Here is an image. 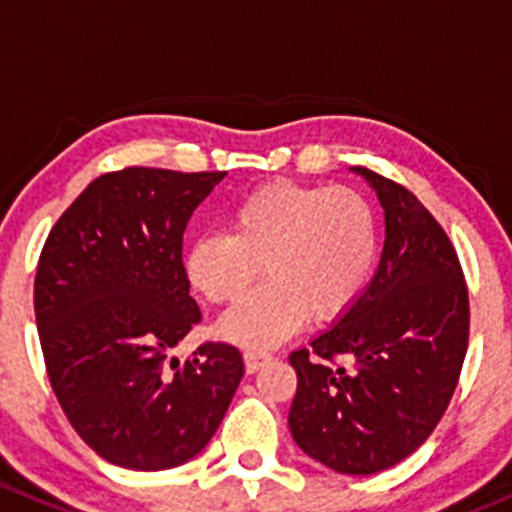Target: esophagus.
<instances>
[{"mask_svg": "<svg viewBox=\"0 0 512 512\" xmlns=\"http://www.w3.org/2000/svg\"><path fill=\"white\" fill-rule=\"evenodd\" d=\"M272 358V353H267V351H255V348H250V351H245V366H247V371H250V374H255L257 369H260V366H265L267 361H270Z\"/></svg>", "mask_w": 512, "mask_h": 512, "instance_id": "34e87169", "label": "esophagus"}]
</instances>
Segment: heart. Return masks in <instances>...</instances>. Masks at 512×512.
Wrapping results in <instances>:
<instances>
[{
  "label": "heart",
  "instance_id": "obj_1",
  "mask_svg": "<svg viewBox=\"0 0 512 512\" xmlns=\"http://www.w3.org/2000/svg\"><path fill=\"white\" fill-rule=\"evenodd\" d=\"M229 232L186 250L191 288L214 305L240 303L265 267L267 283L227 313L219 333L272 346L313 321H333L364 293L379 257V217L348 186L270 181L229 207Z\"/></svg>",
  "mask_w": 512,
  "mask_h": 512
}]
</instances>
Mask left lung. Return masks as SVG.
<instances>
[{"instance_id": "8db88e82", "label": "left lung", "mask_w": 512, "mask_h": 512, "mask_svg": "<svg viewBox=\"0 0 512 512\" xmlns=\"http://www.w3.org/2000/svg\"><path fill=\"white\" fill-rule=\"evenodd\" d=\"M353 171L384 207V252L341 321L290 353L298 391L288 424L295 444L321 465L374 475L422 447L450 407L470 300L455 247L429 209L396 181L364 166Z\"/></svg>"}]
</instances>
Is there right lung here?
<instances>
[{
  "mask_svg": "<svg viewBox=\"0 0 512 512\" xmlns=\"http://www.w3.org/2000/svg\"><path fill=\"white\" fill-rule=\"evenodd\" d=\"M224 176L103 174L42 247L35 318L52 391L80 439L118 467L156 472L197 457L245 374L229 343L171 356L202 321L181 262L184 229Z\"/></svg>",
  "mask_w": 512,
  "mask_h": 512,
  "instance_id": "right-lung-1",
  "label": "right lung"
}]
</instances>
